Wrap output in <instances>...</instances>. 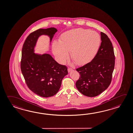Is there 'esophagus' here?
<instances>
[{
    "label": "esophagus",
    "mask_w": 133,
    "mask_h": 133,
    "mask_svg": "<svg viewBox=\"0 0 133 133\" xmlns=\"http://www.w3.org/2000/svg\"><path fill=\"white\" fill-rule=\"evenodd\" d=\"M72 69H71V68H69L68 69V71L69 72H70V71H72Z\"/></svg>",
    "instance_id": "obj_1"
}]
</instances>
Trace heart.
Listing matches in <instances>:
<instances>
[{
  "mask_svg": "<svg viewBox=\"0 0 133 133\" xmlns=\"http://www.w3.org/2000/svg\"><path fill=\"white\" fill-rule=\"evenodd\" d=\"M100 44V36L95 31L73 29L63 34L60 42L53 43V53L59 63H64L70 51V57L77 65H84L95 57Z\"/></svg>",
  "mask_w": 133,
  "mask_h": 133,
  "instance_id": "obj_1",
  "label": "heart"
}]
</instances>
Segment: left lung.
Listing matches in <instances>:
<instances>
[{
	"mask_svg": "<svg viewBox=\"0 0 133 133\" xmlns=\"http://www.w3.org/2000/svg\"><path fill=\"white\" fill-rule=\"evenodd\" d=\"M102 42L97 53L90 63L76 69L80 77L76 88L83 95L95 97L105 91L110 85L115 65L112 43L107 35L101 32Z\"/></svg>",
	"mask_w": 133,
	"mask_h": 133,
	"instance_id": "1",
	"label": "left lung"
}]
</instances>
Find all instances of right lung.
<instances>
[{
  "mask_svg": "<svg viewBox=\"0 0 133 133\" xmlns=\"http://www.w3.org/2000/svg\"><path fill=\"white\" fill-rule=\"evenodd\" d=\"M57 31L54 27L36 30L26 38L22 48L21 69L25 82L30 90L43 97L56 94L63 78L68 74L66 66L57 63L49 54L35 53L39 37L48 36L50 45Z\"/></svg>",
  "mask_w": 133,
  "mask_h": 133,
  "instance_id": "right-lung-1",
  "label": "right lung"
}]
</instances>
